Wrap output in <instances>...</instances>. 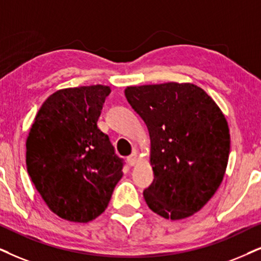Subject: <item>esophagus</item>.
Segmentation results:
<instances>
[{"label":"esophagus","instance_id":"esophagus-1","mask_svg":"<svg viewBox=\"0 0 261 261\" xmlns=\"http://www.w3.org/2000/svg\"><path fill=\"white\" fill-rule=\"evenodd\" d=\"M127 163H128V165H130V166H135V165H136V164L138 163V156H137V154H136V153L131 154L130 156L127 158Z\"/></svg>","mask_w":261,"mask_h":261}]
</instances>
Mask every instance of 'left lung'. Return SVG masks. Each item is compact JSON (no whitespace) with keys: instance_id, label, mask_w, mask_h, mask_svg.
<instances>
[{"instance_id":"1","label":"left lung","mask_w":261,"mask_h":261,"mask_svg":"<svg viewBox=\"0 0 261 261\" xmlns=\"http://www.w3.org/2000/svg\"><path fill=\"white\" fill-rule=\"evenodd\" d=\"M125 96L146 123L154 180L143 196L154 213L178 220L211 200L225 174L229 125L203 89L191 83L127 87Z\"/></svg>"}]
</instances>
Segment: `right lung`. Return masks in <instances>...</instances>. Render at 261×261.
<instances>
[{
  "label": "right lung",
  "instance_id": "add662e5",
  "mask_svg": "<svg viewBox=\"0 0 261 261\" xmlns=\"http://www.w3.org/2000/svg\"><path fill=\"white\" fill-rule=\"evenodd\" d=\"M107 85L67 88L43 102L26 140V167L49 210L88 223L107 208L123 161L97 127Z\"/></svg>",
  "mask_w": 261,
  "mask_h": 261
}]
</instances>
